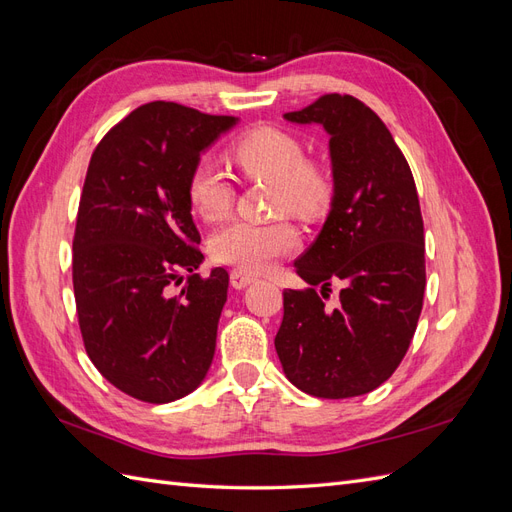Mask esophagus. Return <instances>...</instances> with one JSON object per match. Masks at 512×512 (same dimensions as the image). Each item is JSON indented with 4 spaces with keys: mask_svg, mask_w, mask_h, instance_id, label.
Returning a JSON list of instances; mask_svg holds the SVG:
<instances>
[{
    "mask_svg": "<svg viewBox=\"0 0 512 512\" xmlns=\"http://www.w3.org/2000/svg\"><path fill=\"white\" fill-rule=\"evenodd\" d=\"M254 280H256V277L250 275L247 271H243V269H232L230 271V284H232V288H237V290L250 286Z\"/></svg>",
    "mask_w": 512,
    "mask_h": 512,
    "instance_id": "1",
    "label": "esophagus"
}]
</instances>
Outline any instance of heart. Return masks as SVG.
Segmentation results:
<instances>
[{"label":"heart","mask_w":512,"mask_h":512,"mask_svg":"<svg viewBox=\"0 0 512 512\" xmlns=\"http://www.w3.org/2000/svg\"><path fill=\"white\" fill-rule=\"evenodd\" d=\"M230 160L245 177L273 179L271 200L277 213L314 220L329 207L333 183L327 170L305 160L297 136L273 126H258L241 134L228 149ZM188 203L207 222L226 218L235 203V188L220 168L198 162L188 177ZM297 245V232L288 220H232L211 237V256L243 271H265Z\"/></svg>","instance_id":"b5f03b06"}]
</instances>
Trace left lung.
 I'll return each instance as SVG.
<instances>
[{
  "label": "left lung",
  "mask_w": 512,
  "mask_h": 512,
  "mask_svg": "<svg viewBox=\"0 0 512 512\" xmlns=\"http://www.w3.org/2000/svg\"><path fill=\"white\" fill-rule=\"evenodd\" d=\"M284 117L331 134L335 196L320 235L294 260L309 288L284 290L275 350L303 393L365 395L393 376L423 309L425 232L412 170L384 121L348 94H324ZM333 281L345 288L331 310L323 299Z\"/></svg>",
  "instance_id": "obj_1"
}]
</instances>
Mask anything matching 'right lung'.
I'll list each match as a JSON object with an SVG mask.
<instances>
[{"label":"right lung","instance_id":"1","mask_svg":"<svg viewBox=\"0 0 512 512\" xmlns=\"http://www.w3.org/2000/svg\"><path fill=\"white\" fill-rule=\"evenodd\" d=\"M235 117L149 102L91 153L72 239V284L91 363L147 404L192 393L213 361L228 273H194L203 254L188 177ZM179 295L167 286L180 283Z\"/></svg>","mask_w":512,"mask_h":512}]
</instances>
